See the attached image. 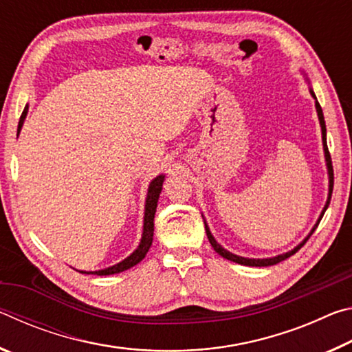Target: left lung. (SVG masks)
I'll return each mask as SVG.
<instances>
[{"mask_svg": "<svg viewBox=\"0 0 352 352\" xmlns=\"http://www.w3.org/2000/svg\"><path fill=\"white\" fill-rule=\"evenodd\" d=\"M311 94H312V96L315 98V94H314V91H312V90H311ZM315 109H317L318 119H320V126H321V138H323V148H324V158H326V166H327V174H329V194H327V201H326V205H324V208H323V211H321V214H320V219L317 220V223H315V226L312 228L311 233L307 234L306 239L302 241V242L300 243V245H296L294 250H290V252L284 253V254H278V256H275V258L250 259V258H242V256H237V254L230 253L228 250H225L222 245H220V243H217V241L214 239L212 234H211V231H210V228H208V225H206V222H205V230H206V236H208V239H210V243L212 245V248L216 250V253H219L220 256H222V258L228 259V261H233V262H236V264L248 265V267H269V265H275V264H278V262H281V261H284V259L290 258L292 254H295V253L298 252V250H300V248H301L302 245H305V243L307 242V239H309V237L312 236L314 231L317 230V226H318V223H320V220L323 219L324 212H326V210H327V206H329V201H331L332 188H333V169H332V162H331V153H329V151H327V144H326V124H324L323 110H321V107H320V104H318L317 98H315Z\"/></svg>", "mask_w": 352, "mask_h": 352, "instance_id": "1", "label": "left lung"}]
</instances>
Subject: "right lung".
Wrapping results in <instances>:
<instances>
[{
  "mask_svg": "<svg viewBox=\"0 0 352 352\" xmlns=\"http://www.w3.org/2000/svg\"><path fill=\"white\" fill-rule=\"evenodd\" d=\"M28 115V105L25 107V110L21 113L20 122H19V130L16 132L20 133V130L23 127V122H25V118ZM164 182V175H158L157 178H153L148 184L147 189V199H146V211H144V226H142V237L138 248L135 252L126 258L124 261L119 262V264H115L109 267V269L104 270H96V272H83L80 270V273H87V275H99V276H105V275H115V273H121L124 270H129L130 267H133L144 259V256L147 254L148 248L152 245L153 241V217H155V211H157V204H158V197L160 192H162V186Z\"/></svg>",
  "mask_w": 352,
  "mask_h": 352,
  "instance_id": "add662e5",
  "label": "right lung"
}]
</instances>
